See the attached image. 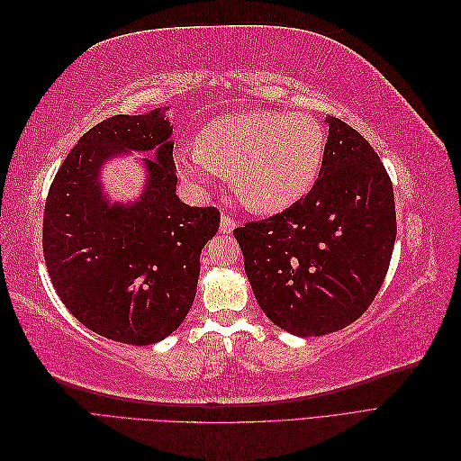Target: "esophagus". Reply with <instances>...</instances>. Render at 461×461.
<instances>
[{"label":"esophagus","mask_w":461,"mask_h":461,"mask_svg":"<svg viewBox=\"0 0 461 461\" xmlns=\"http://www.w3.org/2000/svg\"><path fill=\"white\" fill-rule=\"evenodd\" d=\"M236 221L230 215H221V232H232Z\"/></svg>","instance_id":"34e87169"}]
</instances>
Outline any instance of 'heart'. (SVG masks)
I'll return each mask as SVG.
<instances>
[{
    "mask_svg": "<svg viewBox=\"0 0 461 461\" xmlns=\"http://www.w3.org/2000/svg\"><path fill=\"white\" fill-rule=\"evenodd\" d=\"M323 158L325 134L310 115L240 111L209 122L196 148L176 151V167L196 186L230 175L248 207L275 213L312 190Z\"/></svg>",
    "mask_w": 461,
    "mask_h": 461,
    "instance_id": "b5f03b06",
    "label": "heart"
}]
</instances>
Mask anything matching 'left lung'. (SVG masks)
<instances>
[{
	"label": "left lung",
	"mask_w": 461,
	"mask_h": 461,
	"mask_svg": "<svg viewBox=\"0 0 461 461\" xmlns=\"http://www.w3.org/2000/svg\"><path fill=\"white\" fill-rule=\"evenodd\" d=\"M313 188L283 213L234 229L263 313L296 337L354 323L379 294L396 240L394 190L383 161L330 117Z\"/></svg>",
	"instance_id": "obj_1"
}]
</instances>
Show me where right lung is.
<instances>
[{
  "mask_svg": "<svg viewBox=\"0 0 461 461\" xmlns=\"http://www.w3.org/2000/svg\"><path fill=\"white\" fill-rule=\"evenodd\" d=\"M173 127L165 111L97 122L65 158L48 192L41 246L58 296L102 337L146 346L169 337L196 296L200 254L219 230L217 207L176 198ZM124 149L153 150L147 192L109 206L99 167Z\"/></svg>",
  "mask_w": 461,
  "mask_h": 461,
  "instance_id": "add662e5",
  "label": "right lung"
}]
</instances>
